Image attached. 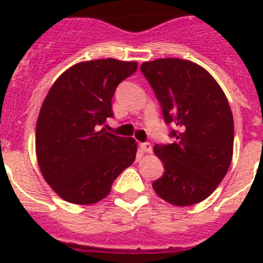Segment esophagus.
Listing matches in <instances>:
<instances>
[{"label": "esophagus", "mask_w": 263, "mask_h": 263, "mask_svg": "<svg viewBox=\"0 0 263 263\" xmlns=\"http://www.w3.org/2000/svg\"><path fill=\"white\" fill-rule=\"evenodd\" d=\"M140 148H142V150H143L144 153H152V152H153L152 143H148V142H146V143H142V144H140Z\"/></svg>", "instance_id": "obj_1"}]
</instances>
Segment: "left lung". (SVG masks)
Returning <instances> with one entry per match:
<instances>
[{
    "instance_id": "left-lung-1",
    "label": "left lung",
    "mask_w": 263,
    "mask_h": 263,
    "mask_svg": "<svg viewBox=\"0 0 263 263\" xmlns=\"http://www.w3.org/2000/svg\"><path fill=\"white\" fill-rule=\"evenodd\" d=\"M140 71L161 103L176 142L156 144L165 172L153 183L175 206L199 203L218 187L233 154V116L222 88L204 68L180 59H158Z\"/></svg>"
}]
</instances>
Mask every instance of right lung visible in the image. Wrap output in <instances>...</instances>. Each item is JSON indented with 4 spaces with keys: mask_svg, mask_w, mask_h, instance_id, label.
I'll use <instances>...</instances> for the list:
<instances>
[{
    "mask_svg": "<svg viewBox=\"0 0 263 263\" xmlns=\"http://www.w3.org/2000/svg\"><path fill=\"white\" fill-rule=\"evenodd\" d=\"M136 69L135 61H83L68 68L47 92L36 121L35 150L43 179L64 200L97 203L135 161V139L101 125L113 116L116 87Z\"/></svg>",
    "mask_w": 263,
    "mask_h": 263,
    "instance_id": "obj_1",
    "label": "right lung"
}]
</instances>
